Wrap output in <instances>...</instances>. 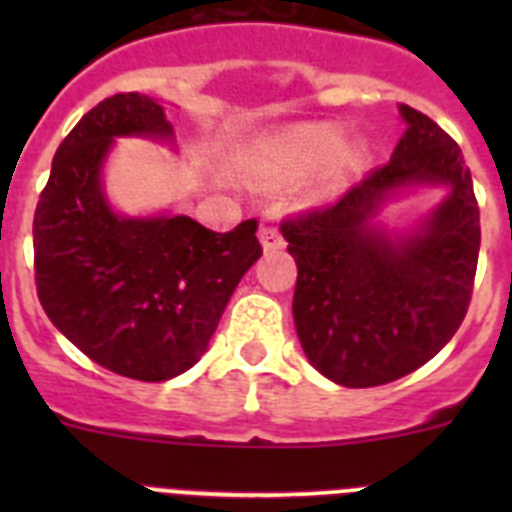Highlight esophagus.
<instances>
[{"mask_svg": "<svg viewBox=\"0 0 512 512\" xmlns=\"http://www.w3.org/2000/svg\"><path fill=\"white\" fill-rule=\"evenodd\" d=\"M259 238H261V243H264L266 251H279V248L284 246L282 233H279L277 225H271V223H261Z\"/></svg>", "mask_w": 512, "mask_h": 512, "instance_id": "obj_1", "label": "esophagus"}]
</instances>
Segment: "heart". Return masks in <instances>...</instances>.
<instances>
[{"instance_id": "b5f03b06", "label": "heart", "mask_w": 512, "mask_h": 512, "mask_svg": "<svg viewBox=\"0 0 512 512\" xmlns=\"http://www.w3.org/2000/svg\"><path fill=\"white\" fill-rule=\"evenodd\" d=\"M338 146H341V133L328 125H312V128H300L295 133H289L287 138L279 140L277 153L287 169H315L323 161L336 156ZM359 161V151L356 148H346L338 153V166H354Z\"/></svg>"}]
</instances>
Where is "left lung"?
Returning a JSON list of instances; mask_svg holds the SVG:
<instances>
[{
    "mask_svg": "<svg viewBox=\"0 0 512 512\" xmlns=\"http://www.w3.org/2000/svg\"><path fill=\"white\" fill-rule=\"evenodd\" d=\"M408 130L387 164L341 200L282 220L297 261L292 312L310 364L343 387H379L415 372L451 341L472 302L479 205L461 148L408 104ZM408 183L452 194L420 236L390 242L365 220Z\"/></svg>",
    "mask_w": 512,
    "mask_h": 512,
    "instance_id": "8db88e82",
    "label": "left lung"
}]
</instances>
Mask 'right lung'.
<instances>
[{"mask_svg":"<svg viewBox=\"0 0 512 512\" xmlns=\"http://www.w3.org/2000/svg\"><path fill=\"white\" fill-rule=\"evenodd\" d=\"M115 135H171V125L138 92L102 99L76 122L35 207V287L81 354L120 377L164 382L205 354L264 248L253 217L228 233L184 215L117 217L99 187Z\"/></svg>","mask_w":512,"mask_h":512,"instance_id":"add662e5","label":"right lung"}]
</instances>
